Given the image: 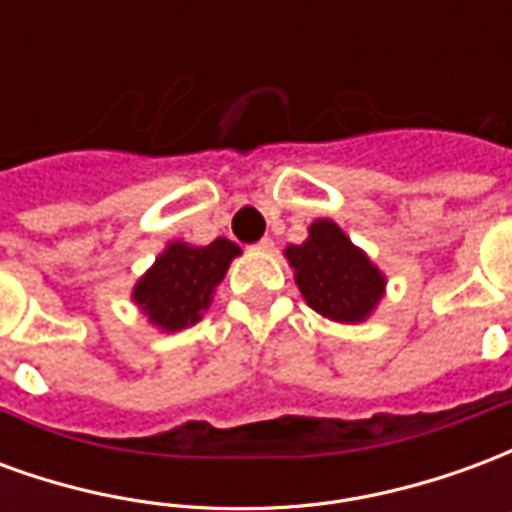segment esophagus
I'll use <instances>...</instances> for the list:
<instances>
[{
    "instance_id": "esophagus-1",
    "label": "esophagus",
    "mask_w": 512,
    "mask_h": 512,
    "mask_svg": "<svg viewBox=\"0 0 512 512\" xmlns=\"http://www.w3.org/2000/svg\"><path fill=\"white\" fill-rule=\"evenodd\" d=\"M255 249H260V252H271V249H274V238H260V241H257L255 244Z\"/></svg>"
}]
</instances>
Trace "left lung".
Returning <instances> with one entry per match:
<instances>
[{"mask_svg": "<svg viewBox=\"0 0 512 512\" xmlns=\"http://www.w3.org/2000/svg\"><path fill=\"white\" fill-rule=\"evenodd\" d=\"M296 285L312 310L340 323L365 321L384 293V277L362 249L329 219L310 227V238L285 249Z\"/></svg>", "mask_w": 512, "mask_h": 512, "instance_id": "obj_1", "label": "left lung"}]
</instances>
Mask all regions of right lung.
<instances>
[{
	"label": "right lung",
	"instance_id": "obj_1",
	"mask_svg": "<svg viewBox=\"0 0 512 512\" xmlns=\"http://www.w3.org/2000/svg\"><path fill=\"white\" fill-rule=\"evenodd\" d=\"M235 255H241V249L227 238H216L208 246L169 244L156 266L136 282L134 301L161 329H186L202 318L213 288L222 282Z\"/></svg>",
	"mask_w": 512,
	"mask_h": 512
}]
</instances>
